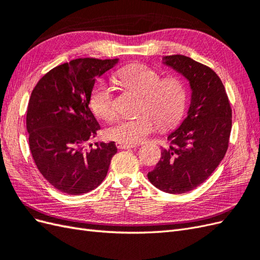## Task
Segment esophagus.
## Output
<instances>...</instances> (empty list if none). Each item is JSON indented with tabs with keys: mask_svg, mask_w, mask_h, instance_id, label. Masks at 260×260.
Here are the masks:
<instances>
[{
	"mask_svg": "<svg viewBox=\"0 0 260 260\" xmlns=\"http://www.w3.org/2000/svg\"><path fill=\"white\" fill-rule=\"evenodd\" d=\"M116 146L119 149H129V148L136 147L135 144H125V143H121V142H117Z\"/></svg>",
	"mask_w": 260,
	"mask_h": 260,
	"instance_id": "34e87169",
	"label": "esophagus"
}]
</instances>
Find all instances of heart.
I'll list each match as a JSON object with an SVG mask.
<instances>
[{"label": "heart", "instance_id": "1", "mask_svg": "<svg viewBox=\"0 0 260 260\" xmlns=\"http://www.w3.org/2000/svg\"><path fill=\"white\" fill-rule=\"evenodd\" d=\"M117 79L125 88L141 94L140 112L135 117L117 120L107 130V136L117 142L138 144L155 130L156 121L162 128L171 127L183 117L187 104L185 83L178 77L161 79L157 70L142 64H132L120 69ZM93 113L103 119L115 116L113 91L105 81L93 86L89 100Z\"/></svg>", "mask_w": 260, "mask_h": 260}]
</instances>
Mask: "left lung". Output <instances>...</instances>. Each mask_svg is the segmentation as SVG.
<instances>
[{"mask_svg":"<svg viewBox=\"0 0 260 260\" xmlns=\"http://www.w3.org/2000/svg\"><path fill=\"white\" fill-rule=\"evenodd\" d=\"M162 64L185 77L191 103L185 119L168 136V148L147 174L160 191L182 194L206 181L223 159L232 128V109L214 70L184 55L162 57Z\"/></svg>","mask_w":260,"mask_h":260,"instance_id":"8db88e82","label":"left lung"}]
</instances>
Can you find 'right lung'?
I'll list each match as a JSON object with an SVG mask.
<instances>
[{
    "mask_svg": "<svg viewBox=\"0 0 260 260\" xmlns=\"http://www.w3.org/2000/svg\"><path fill=\"white\" fill-rule=\"evenodd\" d=\"M119 59L78 58L44 75L31 93L27 131L34 160L41 175L56 190L81 195L105 179L115 142L95 143L90 139L101 129L89 107L95 78Z\"/></svg>",
    "mask_w": 260,
    "mask_h": 260,
    "instance_id": "obj_1",
    "label": "right lung"
}]
</instances>
